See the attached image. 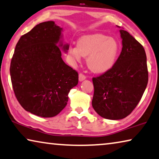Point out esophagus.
<instances>
[{
    "mask_svg": "<svg viewBox=\"0 0 159 159\" xmlns=\"http://www.w3.org/2000/svg\"><path fill=\"white\" fill-rule=\"evenodd\" d=\"M79 79L80 81H82V80H84L86 79V76L84 74H83V73H79Z\"/></svg>",
    "mask_w": 159,
    "mask_h": 159,
    "instance_id": "34e87169",
    "label": "esophagus"
}]
</instances>
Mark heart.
<instances>
[{
  "instance_id": "heart-1",
  "label": "heart",
  "mask_w": 159,
  "mask_h": 159,
  "mask_svg": "<svg viewBox=\"0 0 159 159\" xmlns=\"http://www.w3.org/2000/svg\"><path fill=\"white\" fill-rule=\"evenodd\" d=\"M119 45L114 39L103 34L82 36L76 46L68 48V53L73 61L80 62L81 56L87 57V65L94 73H105L114 66Z\"/></svg>"
}]
</instances>
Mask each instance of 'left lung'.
<instances>
[{
    "instance_id": "obj_1",
    "label": "left lung",
    "mask_w": 159,
    "mask_h": 159,
    "mask_svg": "<svg viewBox=\"0 0 159 159\" xmlns=\"http://www.w3.org/2000/svg\"><path fill=\"white\" fill-rule=\"evenodd\" d=\"M122 51L114 66L93 78L92 106L104 118L128 116L140 101L148 80L145 50L126 30H120Z\"/></svg>"
}]
</instances>
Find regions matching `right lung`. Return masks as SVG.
Returning <instances> with one entry per match:
<instances>
[{"label":"right lung","instance_id":"add662e5","mask_svg":"<svg viewBox=\"0 0 159 159\" xmlns=\"http://www.w3.org/2000/svg\"><path fill=\"white\" fill-rule=\"evenodd\" d=\"M61 30L54 21L36 25L20 38L11 59L16 98L25 111L38 116L58 115L67 104L70 90L79 83V73L61 58L60 47L65 51L69 48L60 41Z\"/></svg>","mask_w":159,"mask_h":159}]
</instances>
